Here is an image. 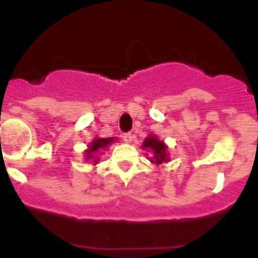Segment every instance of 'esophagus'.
I'll return each instance as SVG.
<instances>
[{"label": "esophagus", "mask_w": 258, "mask_h": 258, "mask_svg": "<svg viewBox=\"0 0 258 258\" xmlns=\"http://www.w3.org/2000/svg\"><path fill=\"white\" fill-rule=\"evenodd\" d=\"M132 139H134V136H132L131 132H127V134L122 135V140H123V141L126 142V144H131Z\"/></svg>", "instance_id": "1"}]
</instances>
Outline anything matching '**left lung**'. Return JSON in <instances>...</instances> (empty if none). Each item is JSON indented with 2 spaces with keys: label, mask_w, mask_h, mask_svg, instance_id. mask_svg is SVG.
Here are the masks:
<instances>
[{
  "label": "left lung",
  "mask_w": 258,
  "mask_h": 258,
  "mask_svg": "<svg viewBox=\"0 0 258 258\" xmlns=\"http://www.w3.org/2000/svg\"><path fill=\"white\" fill-rule=\"evenodd\" d=\"M142 148H147V150L152 151L153 158H150L152 163H157L161 165L163 162H168V156H167V146L163 144V141L158 140L155 135H150L147 139L144 141Z\"/></svg>",
  "instance_id": "obj_1"
}]
</instances>
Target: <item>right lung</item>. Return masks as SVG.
<instances>
[{
    "label": "right lung",
    "instance_id": "1",
    "mask_svg": "<svg viewBox=\"0 0 258 258\" xmlns=\"http://www.w3.org/2000/svg\"><path fill=\"white\" fill-rule=\"evenodd\" d=\"M114 140L116 139H112V137H110V139H98V137L93 139V141L88 145V148L86 150L85 160H93V163H98V158L95 157L96 153L112 144Z\"/></svg>",
    "mask_w": 258,
    "mask_h": 258
}]
</instances>
